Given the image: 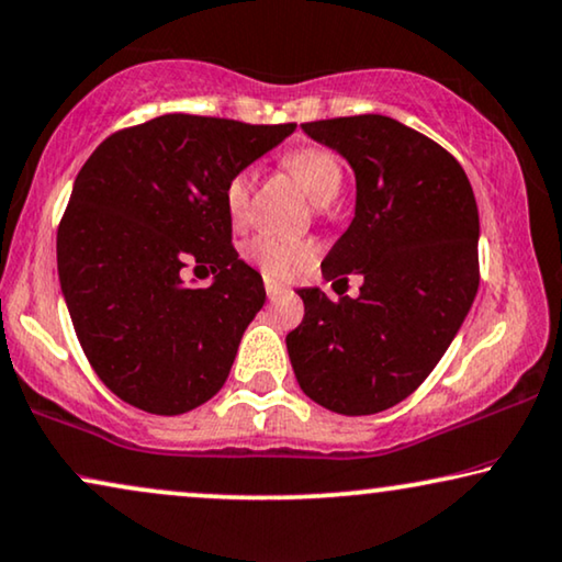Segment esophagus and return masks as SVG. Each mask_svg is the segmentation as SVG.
<instances>
[{"label": "esophagus", "instance_id": "34e87169", "mask_svg": "<svg viewBox=\"0 0 562 562\" xmlns=\"http://www.w3.org/2000/svg\"><path fill=\"white\" fill-rule=\"evenodd\" d=\"M266 294H268V299H276L281 294V286H279V283H273V281H266Z\"/></svg>", "mask_w": 562, "mask_h": 562}]
</instances>
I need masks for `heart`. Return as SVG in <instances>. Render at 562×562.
Masks as SVG:
<instances>
[{"label": "heart", "instance_id": "b5f03b06", "mask_svg": "<svg viewBox=\"0 0 562 562\" xmlns=\"http://www.w3.org/2000/svg\"><path fill=\"white\" fill-rule=\"evenodd\" d=\"M283 167L294 175L299 183L304 186V191L310 193V199L325 206L344 188V165L340 159L325 147H302L289 151L283 157ZM250 193H252V172L239 170L229 178L227 188H224V206L232 224H245L247 211H250ZM310 245L299 243V239H279L271 235L255 237L247 245V258L263 271L268 279L283 281L289 276H294L299 268L310 260Z\"/></svg>", "mask_w": 562, "mask_h": 562}]
</instances>
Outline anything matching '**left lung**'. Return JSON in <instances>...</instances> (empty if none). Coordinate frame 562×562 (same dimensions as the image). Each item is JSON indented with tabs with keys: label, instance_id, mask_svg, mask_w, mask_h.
Instances as JSON below:
<instances>
[{
	"label": "left lung",
	"instance_id": "8db88e82",
	"mask_svg": "<svg viewBox=\"0 0 562 562\" xmlns=\"http://www.w3.org/2000/svg\"><path fill=\"white\" fill-rule=\"evenodd\" d=\"M348 159L356 214L323 260L327 281L361 273L359 296L299 289L304 319L286 335L299 387L340 415L403 403L431 374L475 302L480 218L462 165L387 115L302 123Z\"/></svg>",
	"mask_w": 562,
	"mask_h": 562
}]
</instances>
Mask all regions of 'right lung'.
I'll return each mask as SVG.
<instances>
[{
    "instance_id": "1",
    "label": "right lung",
    "mask_w": 562,
    "mask_h": 562,
    "mask_svg": "<svg viewBox=\"0 0 562 562\" xmlns=\"http://www.w3.org/2000/svg\"><path fill=\"white\" fill-rule=\"evenodd\" d=\"M294 128L167 113L115 131L82 165L58 281L87 361L123 403L180 415L227 382L266 289L232 245L224 188ZM188 262L215 283L186 288Z\"/></svg>"
}]
</instances>
